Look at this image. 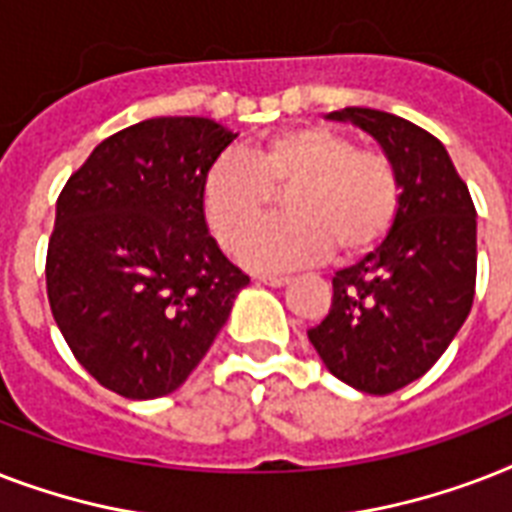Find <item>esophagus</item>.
Segmentation results:
<instances>
[{"label": "esophagus", "mask_w": 512, "mask_h": 512, "mask_svg": "<svg viewBox=\"0 0 512 512\" xmlns=\"http://www.w3.org/2000/svg\"><path fill=\"white\" fill-rule=\"evenodd\" d=\"M260 281L268 287H284V284H289V276H260Z\"/></svg>", "instance_id": "1"}]
</instances>
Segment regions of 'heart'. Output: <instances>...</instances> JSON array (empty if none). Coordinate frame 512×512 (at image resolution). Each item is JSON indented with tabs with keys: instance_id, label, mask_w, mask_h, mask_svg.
I'll return each mask as SVG.
<instances>
[{
	"instance_id": "heart-1",
	"label": "heart",
	"mask_w": 512,
	"mask_h": 512,
	"mask_svg": "<svg viewBox=\"0 0 512 512\" xmlns=\"http://www.w3.org/2000/svg\"><path fill=\"white\" fill-rule=\"evenodd\" d=\"M287 190L290 217L251 230ZM204 223L223 249L239 247L252 271H287L319 263L337 247L353 260L385 241L401 209L396 164L377 148H358L332 124H297L255 140L244 159L217 156L199 185Z\"/></svg>"
}]
</instances>
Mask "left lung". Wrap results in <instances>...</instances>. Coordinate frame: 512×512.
I'll use <instances>...</instances> for the list:
<instances>
[{
  "mask_svg": "<svg viewBox=\"0 0 512 512\" xmlns=\"http://www.w3.org/2000/svg\"><path fill=\"white\" fill-rule=\"evenodd\" d=\"M329 119L366 130L396 164L401 209L393 231L332 279V308L308 340L337 380L388 396L428 372L468 319L476 295V207L428 130L377 108Z\"/></svg>",
  "mask_w": 512,
  "mask_h": 512,
  "instance_id": "8db88e82",
  "label": "left lung"
}]
</instances>
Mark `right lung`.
I'll return each mask as SVG.
<instances>
[{
	"instance_id": "1",
	"label": "right lung",
	"mask_w": 512,
	"mask_h": 512,
	"mask_svg": "<svg viewBox=\"0 0 512 512\" xmlns=\"http://www.w3.org/2000/svg\"><path fill=\"white\" fill-rule=\"evenodd\" d=\"M236 132L159 116L95 146L58 196L47 297L76 361L124 398L177 390L249 276L201 217V175Z\"/></svg>"
}]
</instances>
